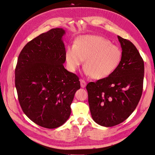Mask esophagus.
Wrapping results in <instances>:
<instances>
[{
  "label": "esophagus",
  "instance_id": "34e87169",
  "mask_svg": "<svg viewBox=\"0 0 155 155\" xmlns=\"http://www.w3.org/2000/svg\"><path fill=\"white\" fill-rule=\"evenodd\" d=\"M80 85L81 88H85L87 86V82L82 79L80 80Z\"/></svg>",
  "mask_w": 155,
  "mask_h": 155
}]
</instances>
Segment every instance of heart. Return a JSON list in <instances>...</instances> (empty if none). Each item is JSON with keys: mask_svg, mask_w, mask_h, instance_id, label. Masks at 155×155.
<instances>
[{"mask_svg": "<svg viewBox=\"0 0 155 155\" xmlns=\"http://www.w3.org/2000/svg\"><path fill=\"white\" fill-rule=\"evenodd\" d=\"M121 49L101 36L85 35L74 46L67 48L65 60L70 71H75L85 61L84 73L94 79L105 78L114 72L122 60Z\"/></svg>", "mask_w": 155, "mask_h": 155, "instance_id": "heart-1", "label": "heart"}]
</instances>
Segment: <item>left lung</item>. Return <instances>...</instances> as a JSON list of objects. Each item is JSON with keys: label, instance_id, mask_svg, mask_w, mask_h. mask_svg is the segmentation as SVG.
<instances>
[{"label": "left lung", "instance_id": "1", "mask_svg": "<svg viewBox=\"0 0 155 155\" xmlns=\"http://www.w3.org/2000/svg\"><path fill=\"white\" fill-rule=\"evenodd\" d=\"M122 48V60L110 76L87 85L88 103L93 120L112 127L127 119L142 96L144 62L131 42L117 36Z\"/></svg>", "mask_w": 155, "mask_h": 155}]
</instances>
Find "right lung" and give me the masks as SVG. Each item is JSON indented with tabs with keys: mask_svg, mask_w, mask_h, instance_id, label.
<instances>
[{
	"mask_svg": "<svg viewBox=\"0 0 155 155\" xmlns=\"http://www.w3.org/2000/svg\"><path fill=\"white\" fill-rule=\"evenodd\" d=\"M65 31L56 28L42 33L21 50L15 68L18 101L26 116L37 125L55 129L71 114L78 77L64 68Z\"/></svg>",
	"mask_w": 155,
	"mask_h": 155,
	"instance_id": "add662e5",
	"label": "right lung"
}]
</instances>
